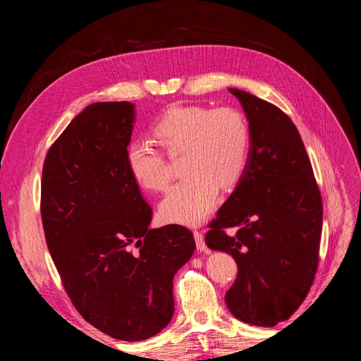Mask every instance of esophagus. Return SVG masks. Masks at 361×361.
Instances as JSON below:
<instances>
[{
	"mask_svg": "<svg viewBox=\"0 0 361 361\" xmlns=\"http://www.w3.org/2000/svg\"><path fill=\"white\" fill-rule=\"evenodd\" d=\"M194 239H195V247H197L199 251H206V244H204V238L200 231H194Z\"/></svg>",
	"mask_w": 361,
	"mask_h": 361,
	"instance_id": "34e87169",
	"label": "esophagus"
}]
</instances>
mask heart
Instances as JSON below:
<instances>
[{
	"mask_svg": "<svg viewBox=\"0 0 361 361\" xmlns=\"http://www.w3.org/2000/svg\"><path fill=\"white\" fill-rule=\"evenodd\" d=\"M154 134L169 154L183 150L187 173L161 202L162 220L199 224L216 204L220 187L231 188L243 176L250 147L247 120L233 108L176 105L159 117ZM126 166L134 180L150 191L166 190L171 179L166 157L146 141L128 146Z\"/></svg>",
	"mask_w": 361,
	"mask_h": 361,
	"instance_id": "heart-1",
	"label": "heart"
}]
</instances>
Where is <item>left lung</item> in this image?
Instances as JSON below:
<instances>
[{"mask_svg":"<svg viewBox=\"0 0 361 361\" xmlns=\"http://www.w3.org/2000/svg\"><path fill=\"white\" fill-rule=\"evenodd\" d=\"M248 118L250 152L235 191L204 241L232 255L238 276L226 293L235 318L257 326L289 319L319 264L322 197L297 126L260 97L228 89ZM227 228H236L228 235Z\"/></svg>","mask_w":361,"mask_h":361,"instance_id":"8db88e82","label":"left lung"}]
</instances>
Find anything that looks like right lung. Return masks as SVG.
I'll return each instance as SVG.
<instances>
[{"label": "right lung", "mask_w": 361, "mask_h": 361, "mask_svg": "<svg viewBox=\"0 0 361 361\" xmlns=\"http://www.w3.org/2000/svg\"><path fill=\"white\" fill-rule=\"evenodd\" d=\"M133 123L130 102L85 106L49 147L40 192L64 290L87 322L126 342L166 329L173 277L195 248L187 227L149 228L152 207L126 166Z\"/></svg>", "instance_id": "1"}]
</instances>
